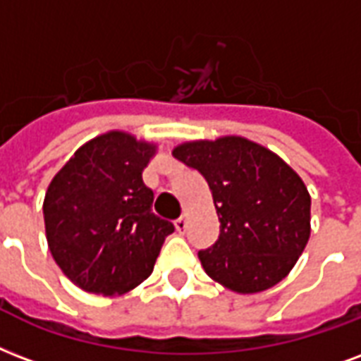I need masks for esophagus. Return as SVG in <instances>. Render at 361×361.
<instances>
[{
	"label": "esophagus",
	"instance_id": "obj_1",
	"mask_svg": "<svg viewBox=\"0 0 361 361\" xmlns=\"http://www.w3.org/2000/svg\"><path fill=\"white\" fill-rule=\"evenodd\" d=\"M174 225H176V231H178L180 235H183V233H185V229H187V219H185V217H180V219H176Z\"/></svg>",
	"mask_w": 361,
	"mask_h": 361
}]
</instances>
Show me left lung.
Instances as JSON below:
<instances>
[{
    "label": "left lung",
    "mask_w": 361,
    "mask_h": 361,
    "mask_svg": "<svg viewBox=\"0 0 361 361\" xmlns=\"http://www.w3.org/2000/svg\"><path fill=\"white\" fill-rule=\"evenodd\" d=\"M172 155L210 187L219 236L199 259L206 274L238 293L279 284L310 236V195L280 157L244 137L176 147Z\"/></svg>",
    "instance_id": "8db88e82"
}]
</instances>
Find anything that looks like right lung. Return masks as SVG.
Masks as SVG:
<instances>
[{
    "instance_id": "add662e5",
    "label": "right lung",
    "mask_w": 361,
    "mask_h": 361,
    "mask_svg": "<svg viewBox=\"0 0 361 361\" xmlns=\"http://www.w3.org/2000/svg\"><path fill=\"white\" fill-rule=\"evenodd\" d=\"M153 153L130 134L109 132L79 147L47 189V242L81 290L115 295L136 288L174 233L153 214V191L142 180Z\"/></svg>"
}]
</instances>
